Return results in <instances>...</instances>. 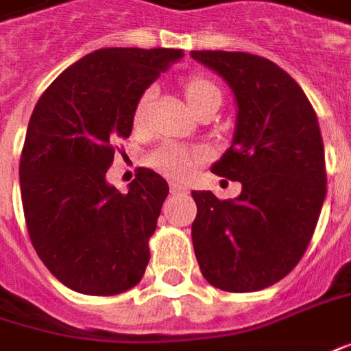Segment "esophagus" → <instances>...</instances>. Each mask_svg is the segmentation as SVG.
Returning <instances> with one entry per match:
<instances>
[{"label":"esophagus","mask_w":351,"mask_h":351,"mask_svg":"<svg viewBox=\"0 0 351 351\" xmlns=\"http://www.w3.org/2000/svg\"><path fill=\"white\" fill-rule=\"evenodd\" d=\"M169 186H171V192L173 194H186L188 192V186L182 184V182H176V180H173Z\"/></svg>","instance_id":"obj_1"}]
</instances>
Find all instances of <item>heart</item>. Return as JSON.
<instances>
[{
	"instance_id": "b5f03b06",
	"label": "heart",
	"mask_w": 351,
	"mask_h": 351,
	"mask_svg": "<svg viewBox=\"0 0 351 351\" xmlns=\"http://www.w3.org/2000/svg\"><path fill=\"white\" fill-rule=\"evenodd\" d=\"M182 90H184L186 101H188V106L192 107V111H195L209 97L219 95L217 86L211 80L204 78V76H190V78H186ZM152 97H154V90L152 88H147L144 94L138 97V104H136L134 109L136 126L144 125L147 109H149V104H152ZM197 159H199L197 152L186 149L182 145L165 144L161 145V147H157L156 152L149 156V163L156 167L157 171L165 173V175L175 176V178H184V176L192 173Z\"/></svg>"
}]
</instances>
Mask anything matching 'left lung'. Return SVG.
<instances>
[{
    "mask_svg": "<svg viewBox=\"0 0 351 351\" xmlns=\"http://www.w3.org/2000/svg\"><path fill=\"white\" fill-rule=\"evenodd\" d=\"M232 90L230 147L211 171L238 180L234 199L194 190L192 242L202 275L226 292H256L302 259L326 195L325 147L317 115L292 76L244 51H190Z\"/></svg>",
    "mask_w": 351,
    "mask_h": 351,
    "instance_id": "obj_1",
    "label": "left lung"
}]
</instances>
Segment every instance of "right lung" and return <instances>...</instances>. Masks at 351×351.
I'll use <instances>...</instances> for the list:
<instances>
[{
  "label": "right lung",
  "instance_id": "1",
  "mask_svg": "<svg viewBox=\"0 0 351 351\" xmlns=\"http://www.w3.org/2000/svg\"><path fill=\"white\" fill-rule=\"evenodd\" d=\"M182 57L171 47L95 49L36 104L19 167L26 226L44 265L75 292L115 295L144 276L167 180L140 169L121 194L106 175L138 97Z\"/></svg>",
  "mask_w": 351,
  "mask_h": 351
}]
</instances>
